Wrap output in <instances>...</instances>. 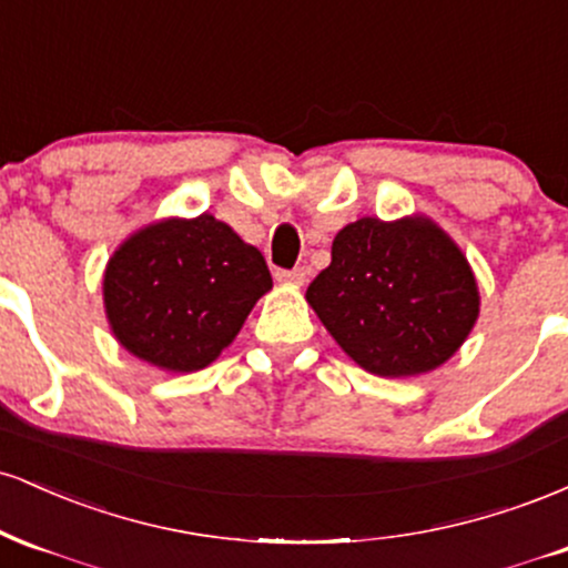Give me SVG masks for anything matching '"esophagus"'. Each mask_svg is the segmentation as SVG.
<instances>
[{"label":"esophagus","instance_id":"34e87169","mask_svg":"<svg viewBox=\"0 0 568 568\" xmlns=\"http://www.w3.org/2000/svg\"><path fill=\"white\" fill-rule=\"evenodd\" d=\"M275 277L280 280V283L304 285L306 283V270H304V266H296V270H277Z\"/></svg>","mask_w":568,"mask_h":568}]
</instances>
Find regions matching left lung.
<instances>
[{
	"instance_id": "left-lung-1",
	"label": "left lung",
	"mask_w": 568,
	"mask_h": 568,
	"mask_svg": "<svg viewBox=\"0 0 568 568\" xmlns=\"http://www.w3.org/2000/svg\"><path fill=\"white\" fill-rule=\"evenodd\" d=\"M306 302L357 366L414 376L446 363L470 334L478 285L433 221L361 219L336 234Z\"/></svg>"
}]
</instances>
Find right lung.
Segmentation results:
<instances>
[{"label":"right lung","mask_w":568,"mask_h":568,"mask_svg":"<svg viewBox=\"0 0 568 568\" xmlns=\"http://www.w3.org/2000/svg\"><path fill=\"white\" fill-rule=\"evenodd\" d=\"M272 288L262 253L207 213L162 221L120 245L103 275L114 336L165 371H200Z\"/></svg>","instance_id":"obj_1"}]
</instances>
